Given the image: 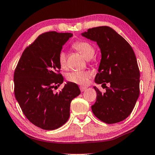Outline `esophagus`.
Masks as SVG:
<instances>
[{
  "mask_svg": "<svg viewBox=\"0 0 155 155\" xmlns=\"http://www.w3.org/2000/svg\"><path fill=\"white\" fill-rule=\"evenodd\" d=\"M80 88L81 92H84L87 89V87H84V86H80Z\"/></svg>",
  "mask_w": 155,
  "mask_h": 155,
  "instance_id": "obj_1",
  "label": "esophagus"
}]
</instances>
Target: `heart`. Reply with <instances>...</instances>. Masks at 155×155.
Segmentation results:
<instances>
[{
    "label": "heart",
    "mask_w": 155,
    "mask_h": 155,
    "mask_svg": "<svg viewBox=\"0 0 155 155\" xmlns=\"http://www.w3.org/2000/svg\"><path fill=\"white\" fill-rule=\"evenodd\" d=\"M73 47L76 49L86 59H90L94 54V48L91 44L84 40L75 42L73 44ZM59 63L61 68H65L67 66V56L65 52L61 51L59 55ZM91 74L89 71H72L68 75V79L69 81L73 83L85 85L87 83Z\"/></svg>",
    "instance_id": "heart-1"
}]
</instances>
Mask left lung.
Returning a JSON list of instances; mask_svg holds the SVG:
<instances>
[{
    "instance_id": "1",
    "label": "left lung",
    "mask_w": 155,
    "mask_h": 155,
    "mask_svg": "<svg viewBox=\"0 0 155 155\" xmlns=\"http://www.w3.org/2000/svg\"><path fill=\"white\" fill-rule=\"evenodd\" d=\"M81 36L97 43L101 52L95 83L104 86L106 92L102 93L94 86L96 101L92 112L108 124L124 121L132 113L140 94V71L132 46L109 26L88 29Z\"/></svg>"
}]
</instances>
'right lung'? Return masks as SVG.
<instances>
[{
  "label": "right lung",
  "mask_w": 155,
  "mask_h": 155,
  "mask_svg": "<svg viewBox=\"0 0 155 155\" xmlns=\"http://www.w3.org/2000/svg\"><path fill=\"white\" fill-rule=\"evenodd\" d=\"M71 33L48 31L42 34L22 53L14 73L15 96L31 123L41 129L53 130L68 121L71 101L80 94L76 84L63 82L59 74V55Z\"/></svg>",
  "instance_id": "obj_1"
}]
</instances>
